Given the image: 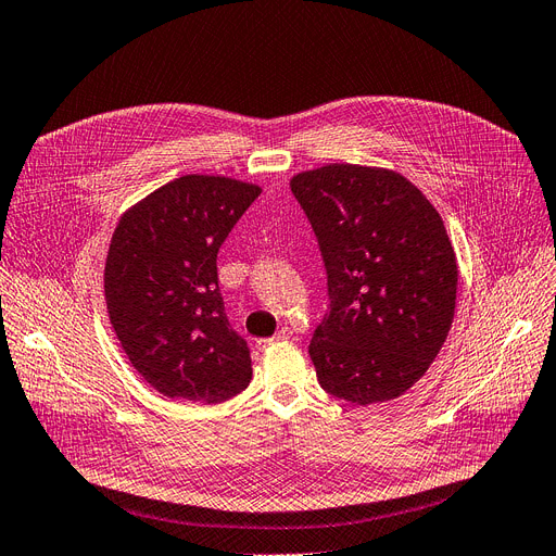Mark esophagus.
Instances as JSON below:
<instances>
[{"mask_svg":"<svg viewBox=\"0 0 556 556\" xmlns=\"http://www.w3.org/2000/svg\"><path fill=\"white\" fill-rule=\"evenodd\" d=\"M293 337V330L291 327H281V330L275 334V337H270V339H258L256 341V345H258V351H265V348H270L273 343H277V341H286V339H291Z\"/></svg>","mask_w":556,"mask_h":556,"instance_id":"1","label":"esophagus"}]
</instances>
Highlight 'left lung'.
Listing matches in <instances>:
<instances>
[{
    "label": "left lung",
    "mask_w": 556,
    "mask_h": 556,
    "mask_svg": "<svg viewBox=\"0 0 556 556\" xmlns=\"http://www.w3.org/2000/svg\"><path fill=\"white\" fill-rule=\"evenodd\" d=\"M291 192L327 275L330 304L309 343L320 387L355 405L401 396L456 312L458 265L440 213L401 174L359 164L302 172Z\"/></svg>",
    "instance_id": "obj_1"
}]
</instances>
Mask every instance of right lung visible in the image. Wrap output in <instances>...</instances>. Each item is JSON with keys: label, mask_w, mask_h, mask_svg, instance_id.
Listing matches in <instances>:
<instances>
[{"label": "right lung", "mask_w": 556, "mask_h": 556, "mask_svg": "<svg viewBox=\"0 0 556 556\" xmlns=\"http://www.w3.org/2000/svg\"><path fill=\"white\" fill-rule=\"evenodd\" d=\"M261 194L224 176H180L116 224L105 300L137 374L169 399L222 403L252 380L247 341L224 312L217 252Z\"/></svg>", "instance_id": "1"}]
</instances>
